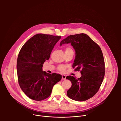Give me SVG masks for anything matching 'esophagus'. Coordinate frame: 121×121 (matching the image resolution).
Wrapping results in <instances>:
<instances>
[{"instance_id": "1", "label": "esophagus", "mask_w": 121, "mask_h": 121, "mask_svg": "<svg viewBox=\"0 0 121 121\" xmlns=\"http://www.w3.org/2000/svg\"><path fill=\"white\" fill-rule=\"evenodd\" d=\"M65 78H66V76L65 75H62V79L63 80L65 79Z\"/></svg>"}]
</instances>
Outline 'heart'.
Wrapping results in <instances>:
<instances>
[{
    "label": "heart",
    "mask_w": 121,
    "mask_h": 121,
    "mask_svg": "<svg viewBox=\"0 0 121 121\" xmlns=\"http://www.w3.org/2000/svg\"><path fill=\"white\" fill-rule=\"evenodd\" d=\"M72 50V49L70 47H67L65 49V52H67V51H71ZM58 69L59 71H60L61 72H64L65 70V67L63 66V65H60L58 67Z\"/></svg>",
    "instance_id": "1"
}]
</instances>
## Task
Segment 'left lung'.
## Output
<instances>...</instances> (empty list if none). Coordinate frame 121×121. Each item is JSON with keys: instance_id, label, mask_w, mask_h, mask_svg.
Segmentation results:
<instances>
[{"instance_id": "left-lung-1", "label": "left lung", "mask_w": 121, "mask_h": 121, "mask_svg": "<svg viewBox=\"0 0 121 121\" xmlns=\"http://www.w3.org/2000/svg\"><path fill=\"white\" fill-rule=\"evenodd\" d=\"M71 43L76 52L72 67L80 71V78L66 77L72 83L67 91V96L76 101H83L92 98L98 91L105 75V64L100 47L88 35L80 33L67 36L60 45Z\"/></svg>"}]
</instances>
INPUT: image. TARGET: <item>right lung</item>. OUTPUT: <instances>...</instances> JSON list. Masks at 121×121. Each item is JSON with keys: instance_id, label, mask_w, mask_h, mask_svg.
<instances>
[{"instance_id": "1", "label": "right lung", "mask_w": 121, "mask_h": 121, "mask_svg": "<svg viewBox=\"0 0 121 121\" xmlns=\"http://www.w3.org/2000/svg\"><path fill=\"white\" fill-rule=\"evenodd\" d=\"M61 36L42 33L34 35L22 47L17 59V71L20 88L30 99L41 101L49 97L62 76L43 71L44 62Z\"/></svg>"}]
</instances>
